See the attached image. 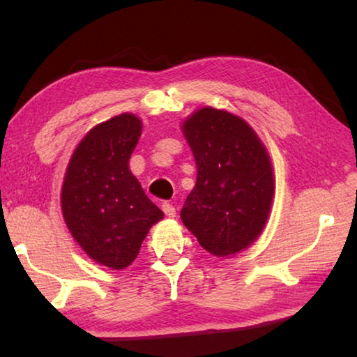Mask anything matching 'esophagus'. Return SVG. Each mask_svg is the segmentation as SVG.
I'll return each instance as SVG.
<instances>
[{"label":"esophagus","instance_id":"obj_1","mask_svg":"<svg viewBox=\"0 0 357 357\" xmlns=\"http://www.w3.org/2000/svg\"><path fill=\"white\" fill-rule=\"evenodd\" d=\"M162 211H164L167 217H176V209H174V206L172 203H164L162 204Z\"/></svg>","mask_w":357,"mask_h":357}]
</instances>
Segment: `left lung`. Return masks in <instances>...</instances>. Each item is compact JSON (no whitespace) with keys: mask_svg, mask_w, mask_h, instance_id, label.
<instances>
[{"mask_svg":"<svg viewBox=\"0 0 357 357\" xmlns=\"http://www.w3.org/2000/svg\"><path fill=\"white\" fill-rule=\"evenodd\" d=\"M183 132L198 174L181 219L204 250L234 255L259 236L268 220L274 197L268 151L244 119L211 107L190 114Z\"/></svg>","mask_w":357,"mask_h":357,"instance_id":"left-lung-1","label":"left lung"}]
</instances>
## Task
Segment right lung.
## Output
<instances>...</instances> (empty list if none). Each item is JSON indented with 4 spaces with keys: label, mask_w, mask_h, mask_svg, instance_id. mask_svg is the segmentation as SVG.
I'll return each instance as SVG.
<instances>
[{
    "label": "right lung",
    "mask_w": 357,
    "mask_h": 357,
    "mask_svg": "<svg viewBox=\"0 0 357 357\" xmlns=\"http://www.w3.org/2000/svg\"><path fill=\"white\" fill-rule=\"evenodd\" d=\"M142 121L123 113L100 123L78 143L66 172L61 208L69 231L96 263L124 269L164 213L129 170Z\"/></svg>",
    "instance_id": "1"
}]
</instances>
